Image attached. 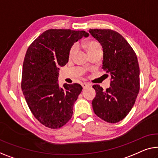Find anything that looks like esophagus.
<instances>
[{"instance_id":"obj_1","label":"esophagus","mask_w":158,"mask_h":158,"mask_svg":"<svg viewBox=\"0 0 158 158\" xmlns=\"http://www.w3.org/2000/svg\"><path fill=\"white\" fill-rule=\"evenodd\" d=\"M81 86H82V87H83V89H84L87 88V87L90 86L91 84H88V83H83V84H81Z\"/></svg>"}]
</instances>
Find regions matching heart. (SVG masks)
<instances>
[{
  "label": "heart",
  "instance_id": "heart-1",
  "mask_svg": "<svg viewBox=\"0 0 158 158\" xmlns=\"http://www.w3.org/2000/svg\"><path fill=\"white\" fill-rule=\"evenodd\" d=\"M84 45H85V48L87 49V51H88L89 55H90L91 53H92L94 51L102 49L101 48V45L99 44V43H98V42L94 41V40H90V41L86 42ZM77 49H78V46H77V44H73L72 48H70V50L69 52V56L70 58L72 57V56L75 55V53H76L77 51Z\"/></svg>",
  "mask_w": 158,
  "mask_h": 158
}]
</instances>
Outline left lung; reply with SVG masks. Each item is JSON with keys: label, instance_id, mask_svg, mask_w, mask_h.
I'll use <instances>...</instances> for the list:
<instances>
[{"label": "left lung", "instance_id": "8db88e82", "mask_svg": "<svg viewBox=\"0 0 158 158\" xmlns=\"http://www.w3.org/2000/svg\"><path fill=\"white\" fill-rule=\"evenodd\" d=\"M89 32L103 48L102 69L111 77L110 87L103 90L95 84L92 101L95 114L103 121L116 123L133 108L140 90V69L137 56L124 37L109 29H90Z\"/></svg>", "mask_w": 158, "mask_h": 158}]
</instances>
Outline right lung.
<instances>
[{
  "mask_svg": "<svg viewBox=\"0 0 158 158\" xmlns=\"http://www.w3.org/2000/svg\"><path fill=\"white\" fill-rule=\"evenodd\" d=\"M84 30L49 29L35 40L25 54L21 88L32 114L49 128L56 129L71 119L73 106L82 91L79 84L57 83L59 67L69 61L70 48Z\"/></svg>",
  "mask_w": 158,
  "mask_h": 158,
  "instance_id": "add662e5",
  "label": "right lung"
}]
</instances>
